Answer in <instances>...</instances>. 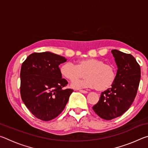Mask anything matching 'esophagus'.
<instances>
[{"label":"esophagus","mask_w":148,"mask_h":148,"mask_svg":"<svg viewBox=\"0 0 148 148\" xmlns=\"http://www.w3.org/2000/svg\"><path fill=\"white\" fill-rule=\"evenodd\" d=\"M79 92H82V93H85V94H86V93H87V92H87V91H86V90H83V89H79Z\"/></svg>","instance_id":"1"}]
</instances>
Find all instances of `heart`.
I'll list each match as a JSON object with an SVG mask.
<instances>
[{
  "instance_id": "b5f03b06",
  "label": "heart",
  "mask_w": 148,
  "mask_h": 148,
  "mask_svg": "<svg viewBox=\"0 0 148 148\" xmlns=\"http://www.w3.org/2000/svg\"><path fill=\"white\" fill-rule=\"evenodd\" d=\"M60 72L64 78L71 82L81 78L85 72L86 78L74 82L72 86L74 88L95 87L99 91H104L111 87L117 75L114 65L95 58L79 60L76 64L66 62L61 66Z\"/></svg>"
}]
</instances>
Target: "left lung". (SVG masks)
Returning <instances> with one entry per match:
<instances>
[{"mask_svg": "<svg viewBox=\"0 0 148 148\" xmlns=\"http://www.w3.org/2000/svg\"><path fill=\"white\" fill-rule=\"evenodd\" d=\"M111 52L117 66L116 79L92 106L95 113L106 120L121 116L128 110L136 97L141 74L140 65L132 55L117 49Z\"/></svg>", "mask_w": 148, "mask_h": 148, "instance_id": "obj_1", "label": "left lung"}]
</instances>
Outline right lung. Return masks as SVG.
<instances>
[{"mask_svg": "<svg viewBox=\"0 0 148 148\" xmlns=\"http://www.w3.org/2000/svg\"><path fill=\"white\" fill-rule=\"evenodd\" d=\"M66 61L64 57L46 51L31 54L21 65V99L29 111L42 121L58 116L74 91L63 88L68 82L62 78L59 65Z\"/></svg>", "mask_w": 148, "mask_h": 148, "instance_id": "right-lung-1", "label": "right lung"}]
</instances>
